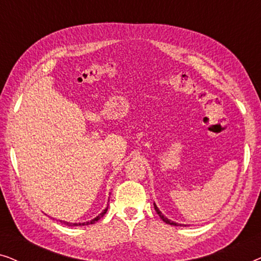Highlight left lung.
Instances as JSON below:
<instances>
[{"label":"left lung","mask_w":261,"mask_h":261,"mask_svg":"<svg viewBox=\"0 0 261 261\" xmlns=\"http://www.w3.org/2000/svg\"><path fill=\"white\" fill-rule=\"evenodd\" d=\"M154 209H155L156 214H158L159 217H160V219H162V220L164 221V222H166L167 224H172V226H179V224H178V223H176V222H172V221H170L169 219H167V217L164 216L163 214H162V212H160V210L158 209V206H156L155 204H154Z\"/></svg>","instance_id":"left-lung-1"}]
</instances>
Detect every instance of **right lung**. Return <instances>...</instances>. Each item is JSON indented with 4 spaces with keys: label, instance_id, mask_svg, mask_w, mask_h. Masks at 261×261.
<instances>
[{
    "label": "right lung",
    "instance_id": "1",
    "mask_svg": "<svg viewBox=\"0 0 261 261\" xmlns=\"http://www.w3.org/2000/svg\"><path fill=\"white\" fill-rule=\"evenodd\" d=\"M107 213V209H105L103 210V212L99 214V215L97 216V217H95L94 220H91V221H89V222H84V223H70V222H63L64 224H66V226H84V224H94L96 221H98L99 219H101V217H103L105 216V214ZM60 222H62V221H60Z\"/></svg>",
    "mask_w": 261,
    "mask_h": 261
}]
</instances>
